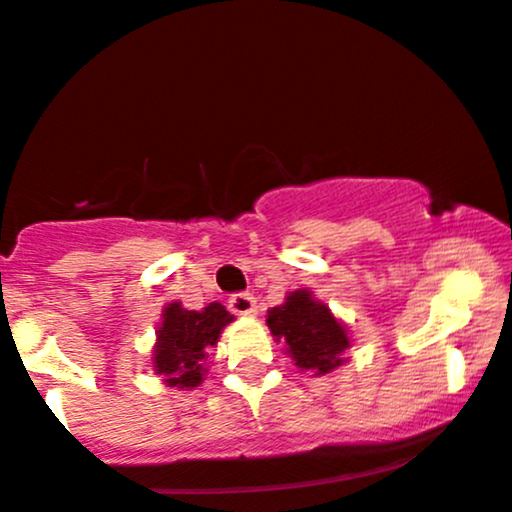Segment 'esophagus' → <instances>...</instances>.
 <instances>
[{
	"instance_id": "34e87169",
	"label": "esophagus",
	"mask_w": 512,
	"mask_h": 512,
	"mask_svg": "<svg viewBox=\"0 0 512 512\" xmlns=\"http://www.w3.org/2000/svg\"><path fill=\"white\" fill-rule=\"evenodd\" d=\"M229 309L239 317H251V314H256V297L251 292H234L229 297Z\"/></svg>"
}]
</instances>
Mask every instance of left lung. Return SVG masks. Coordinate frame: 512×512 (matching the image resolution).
<instances>
[{
    "label": "left lung",
    "mask_w": 512,
    "mask_h": 512,
    "mask_svg": "<svg viewBox=\"0 0 512 512\" xmlns=\"http://www.w3.org/2000/svg\"><path fill=\"white\" fill-rule=\"evenodd\" d=\"M266 324L275 341H285L295 365L314 375L341 367L343 353L350 348L346 326L309 290L290 292L283 304L268 309Z\"/></svg>",
    "instance_id": "8db88e82"
}]
</instances>
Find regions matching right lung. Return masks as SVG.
<instances>
[{"label": "right lung", "mask_w": 512, "mask_h": 512, "mask_svg": "<svg viewBox=\"0 0 512 512\" xmlns=\"http://www.w3.org/2000/svg\"><path fill=\"white\" fill-rule=\"evenodd\" d=\"M229 321L234 317L220 302H210L200 312L181 307V302L166 304L152 353L154 372L162 375L169 387H198L205 375L208 350L217 346Z\"/></svg>", "instance_id": "1"}]
</instances>
